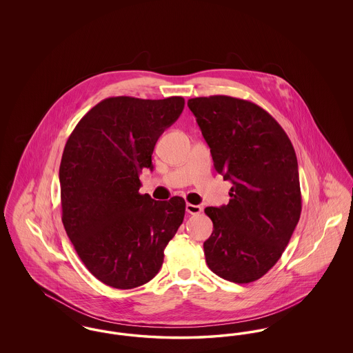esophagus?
Segmentation results:
<instances>
[{"label":"esophagus","instance_id":"obj_1","mask_svg":"<svg viewBox=\"0 0 353 353\" xmlns=\"http://www.w3.org/2000/svg\"><path fill=\"white\" fill-rule=\"evenodd\" d=\"M186 212L189 214H200L202 212V208L200 205H193V203H186Z\"/></svg>","mask_w":353,"mask_h":353}]
</instances>
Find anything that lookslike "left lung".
I'll return each mask as SVG.
<instances>
[{"label":"left lung","mask_w":353,"mask_h":353,"mask_svg":"<svg viewBox=\"0 0 353 353\" xmlns=\"http://www.w3.org/2000/svg\"><path fill=\"white\" fill-rule=\"evenodd\" d=\"M223 180L226 206L205 209L209 269L234 283L262 278L282 256L302 212L298 160L279 123L255 103L226 95L188 101Z\"/></svg>","instance_id":"1"}]
</instances>
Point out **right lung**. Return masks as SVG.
Returning a JSON list of instances; mask_svg holds the SVG:
<instances>
[{"label": "right lung", "instance_id": "1", "mask_svg": "<svg viewBox=\"0 0 353 353\" xmlns=\"http://www.w3.org/2000/svg\"><path fill=\"white\" fill-rule=\"evenodd\" d=\"M181 97L107 98L68 136L61 167L62 222L87 270L104 285L128 290L150 282L183 223L185 201L140 194L156 141L184 110Z\"/></svg>", "mask_w": 353, "mask_h": 353}]
</instances>
